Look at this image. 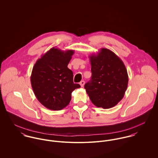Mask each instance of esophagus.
<instances>
[{
  "label": "esophagus",
  "instance_id": "obj_1",
  "mask_svg": "<svg viewBox=\"0 0 158 158\" xmlns=\"http://www.w3.org/2000/svg\"><path fill=\"white\" fill-rule=\"evenodd\" d=\"M80 85H81V87H83L84 86V85H85V81H81L80 83Z\"/></svg>",
  "mask_w": 158,
  "mask_h": 158
}]
</instances>
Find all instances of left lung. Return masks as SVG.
<instances>
[{"label": "left lung", "instance_id": "1", "mask_svg": "<svg viewBox=\"0 0 158 158\" xmlns=\"http://www.w3.org/2000/svg\"><path fill=\"white\" fill-rule=\"evenodd\" d=\"M91 80L85 88L92 103L109 109L123 98L128 83L127 70L122 60L111 50L102 48L89 56Z\"/></svg>", "mask_w": 158, "mask_h": 158}]
</instances>
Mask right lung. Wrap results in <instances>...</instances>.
<instances>
[{
  "label": "right lung",
  "mask_w": 158,
  "mask_h": 158,
  "mask_svg": "<svg viewBox=\"0 0 158 158\" xmlns=\"http://www.w3.org/2000/svg\"><path fill=\"white\" fill-rule=\"evenodd\" d=\"M74 50L63 51L52 47L39 58L30 77L31 85L38 101L47 109L61 110L71 100V94L79 84L73 81V72L68 68Z\"/></svg>",
  "instance_id": "obj_1"
}]
</instances>
